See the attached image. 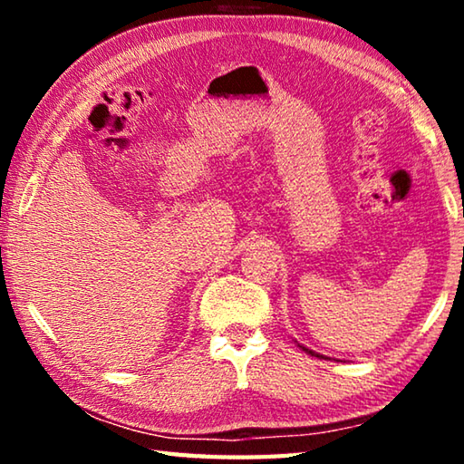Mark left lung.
I'll return each mask as SVG.
<instances>
[{
  "instance_id": "left-lung-1",
  "label": "left lung",
  "mask_w": 464,
  "mask_h": 464,
  "mask_svg": "<svg viewBox=\"0 0 464 464\" xmlns=\"http://www.w3.org/2000/svg\"><path fill=\"white\" fill-rule=\"evenodd\" d=\"M298 348H303L304 352H307V354H311V356H317V358H325V356H321V354H317V352H313V350H309V348H304V345H298Z\"/></svg>"
}]
</instances>
